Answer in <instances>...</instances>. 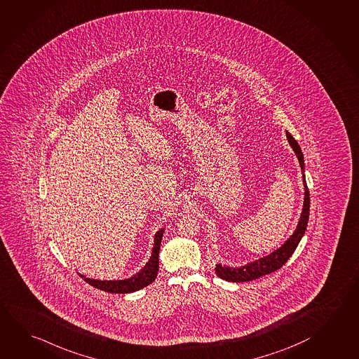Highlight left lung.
I'll list each match as a JSON object with an SVG mask.
<instances>
[{"mask_svg": "<svg viewBox=\"0 0 359 359\" xmlns=\"http://www.w3.org/2000/svg\"><path fill=\"white\" fill-rule=\"evenodd\" d=\"M286 137L290 147L292 148L294 154L299 159L301 173H302L304 191H305L304 192V206H302V212H301L300 220L297 222V226L291 236L280 245V248L276 249L266 257H262L259 259L247 263L241 267H229V266H222L220 263H217L215 266V272L222 280H228V282H248V280H257L262 276L272 273L274 271L280 269L288 261V258L292 255L294 249L297 248L299 243L306 231L309 211H310V195H309L306 178H305V161H304V154L301 151L300 145L294 140V137L288 131H286Z\"/></svg>", "mask_w": 359, "mask_h": 359, "instance_id": "8db88e82", "label": "left lung"}]
</instances>
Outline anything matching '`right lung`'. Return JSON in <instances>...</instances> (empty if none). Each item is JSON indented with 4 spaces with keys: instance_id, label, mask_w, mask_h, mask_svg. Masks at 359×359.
<instances>
[{
    "instance_id": "1",
    "label": "right lung",
    "mask_w": 359,
    "mask_h": 359,
    "mask_svg": "<svg viewBox=\"0 0 359 359\" xmlns=\"http://www.w3.org/2000/svg\"><path fill=\"white\" fill-rule=\"evenodd\" d=\"M164 229H161L156 231L154 235V245L151 249V255H150L149 262L144 266L143 269L137 274L131 276L129 278L125 280H95V278H88L83 274L79 273L83 280L91 285L96 287L101 291L104 292H110V294H130L142 290L144 287L150 285L153 280H156L158 269H159V249H161V243L163 238Z\"/></svg>"
}]
</instances>
